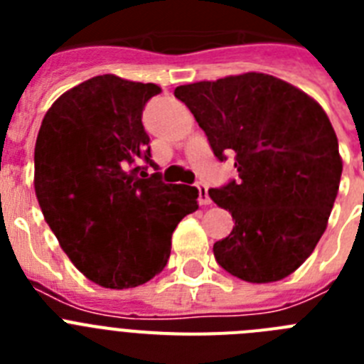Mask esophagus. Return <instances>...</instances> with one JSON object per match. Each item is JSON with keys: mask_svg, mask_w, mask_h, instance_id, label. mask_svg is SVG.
Here are the masks:
<instances>
[{"mask_svg": "<svg viewBox=\"0 0 364 364\" xmlns=\"http://www.w3.org/2000/svg\"><path fill=\"white\" fill-rule=\"evenodd\" d=\"M197 189H198V202L202 205H208L211 204V198H210V193H208V186L202 184V182H197Z\"/></svg>", "mask_w": 364, "mask_h": 364, "instance_id": "obj_1", "label": "esophagus"}]
</instances>
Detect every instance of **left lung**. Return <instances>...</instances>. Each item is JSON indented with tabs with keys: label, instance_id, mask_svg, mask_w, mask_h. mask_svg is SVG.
Returning <instances> with one entry per match:
<instances>
[{
	"label": "left lung",
	"instance_id": "8db88e82",
	"mask_svg": "<svg viewBox=\"0 0 364 364\" xmlns=\"http://www.w3.org/2000/svg\"><path fill=\"white\" fill-rule=\"evenodd\" d=\"M220 162L235 154L239 178L211 188L235 226L213 244L218 266L247 282L288 277L326 230L343 162L336 131L317 102L262 73L180 85Z\"/></svg>",
	"mask_w": 364,
	"mask_h": 364
}]
</instances>
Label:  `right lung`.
Wrapping results in <instances>:
<instances>
[{
  "mask_svg": "<svg viewBox=\"0 0 364 364\" xmlns=\"http://www.w3.org/2000/svg\"><path fill=\"white\" fill-rule=\"evenodd\" d=\"M162 89L95 76L47 111L34 149L43 217L73 264L104 288H134L160 273L171 235L198 208V189L166 184L151 159L142 112Z\"/></svg>",
  "mask_w": 364,
  "mask_h": 364,
  "instance_id": "obj_1",
  "label": "right lung"
}]
</instances>
